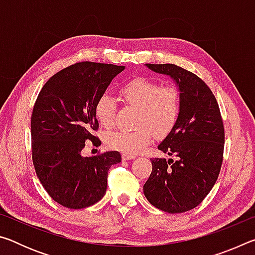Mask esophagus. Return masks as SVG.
Masks as SVG:
<instances>
[{"label":"esophagus","mask_w":255,"mask_h":255,"mask_svg":"<svg viewBox=\"0 0 255 255\" xmlns=\"http://www.w3.org/2000/svg\"><path fill=\"white\" fill-rule=\"evenodd\" d=\"M122 157H123L124 161H127V159H132V158H135L136 156H135V155H132V154L123 153V154H122Z\"/></svg>","instance_id":"obj_1"}]
</instances>
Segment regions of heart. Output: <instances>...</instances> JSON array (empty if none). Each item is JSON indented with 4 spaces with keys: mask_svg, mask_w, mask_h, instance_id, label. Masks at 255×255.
<instances>
[{
    "mask_svg": "<svg viewBox=\"0 0 255 255\" xmlns=\"http://www.w3.org/2000/svg\"><path fill=\"white\" fill-rule=\"evenodd\" d=\"M126 106L137 108L133 130H115L107 135L109 147L136 154L148 146L153 136H166L178 123L181 112V94L173 85L162 86L158 82L135 77L120 89ZM117 101L110 93H102L94 106V115L103 127L115 124Z\"/></svg>",
    "mask_w": 255,
    "mask_h": 255,
    "instance_id": "b5f03b06",
    "label": "heart"
}]
</instances>
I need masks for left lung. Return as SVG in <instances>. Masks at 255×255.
<instances>
[{
	"label": "left lung",
	"mask_w": 255,
	"mask_h": 255,
	"mask_svg": "<svg viewBox=\"0 0 255 255\" xmlns=\"http://www.w3.org/2000/svg\"><path fill=\"white\" fill-rule=\"evenodd\" d=\"M147 67L176 82L181 112L178 123L157 146L174 158H152L144 195L158 209L184 213L201 204L221 172L225 144L221 110L209 86L192 72L174 64H147Z\"/></svg>",
	"instance_id": "obj_1"
}]
</instances>
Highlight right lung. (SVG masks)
I'll use <instances>...</instances> for the list:
<instances>
[{
    "instance_id": "obj_1",
    "label": "right lung",
    "mask_w": 255,
    "mask_h": 255,
    "mask_svg": "<svg viewBox=\"0 0 255 255\" xmlns=\"http://www.w3.org/2000/svg\"><path fill=\"white\" fill-rule=\"evenodd\" d=\"M125 66L80 62L59 71L42 86L31 115L32 162L47 193L66 208L97 204L107 190L108 171L122 161L119 152L83 157L85 141L94 136L98 98Z\"/></svg>"
}]
</instances>
